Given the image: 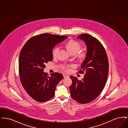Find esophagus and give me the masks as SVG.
<instances>
[{
  "instance_id": "obj_1",
  "label": "esophagus",
  "mask_w": 128,
  "mask_h": 128,
  "mask_svg": "<svg viewBox=\"0 0 128 128\" xmlns=\"http://www.w3.org/2000/svg\"><path fill=\"white\" fill-rule=\"evenodd\" d=\"M63 77H64V78H68V77H69V76L67 74H63Z\"/></svg>"
}]
</instances>
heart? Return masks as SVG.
Masks as SVG:
<instances>
[{
	"instance_id": "1",
	"label": "heart",
	"mask_w": 128,
	"mask_h": 128,
	"mask_svg": "<svg viewBox=\"0 0 128 128\" xmlns=\"http://www.w3.org/2000/svg\"><path fill=\"white\" fill-rule=\"evenodd\" d=\"M66 46L68 51L70 53H74L76 54L78 52L80 48V44L79 42L73 40H70L68 41L66 44ZM60 48L58 46H56L52 50V55L53 57H56L59 51ZM84 56V54L82 53H80L79 54L80 57H82ZM61 68L65 70V72H68L69 69V66L64 65L61 67Z\"/></svg>"
}]
</instances>
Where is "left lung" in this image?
I'll use <instances>...</instances> for the list:
<instances>
[{
    "mask_svg": "<svg viewBox=\"0 0 128 128\" xmlns=\"http://www.w3.org/2000/svg\"><path fill=\"white\" fill-rule=\"evenodd\" d=\"M77 39L84 40L87 48L86 56L78 73L84 74L79 80L70 76L72 83L70 86L72 98L80 104L89 103L96 99L106 85L108 74V58L102 44L96 38L84 34Z\"/></svg>",
    "mask_w": 128,
    "mask_h": 128,
    "instance_id": "1",
    "label": "left lung"
}]
</instances>
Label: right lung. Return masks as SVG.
<instances>
[{
	"mask_svg": "<svg viewBox=\"0 0 128 128\" xmlns=\"http://www.w3.org/2000/svg\"><path fill=\"white\" fill-rule=\"evenodd\" d=\"M68 36L42 34L29 39L22 49L18 62V73L22 84L29 96L39 102L53 98L56 87L63 79L58 72L48 76L44 70L53 59L52 49Z\"/></svg>",
	"mask_w": 128,
	"mask_h": 128,
	"instance_id": "obj_1",
	"label": "right lung"
}]
</instances>
